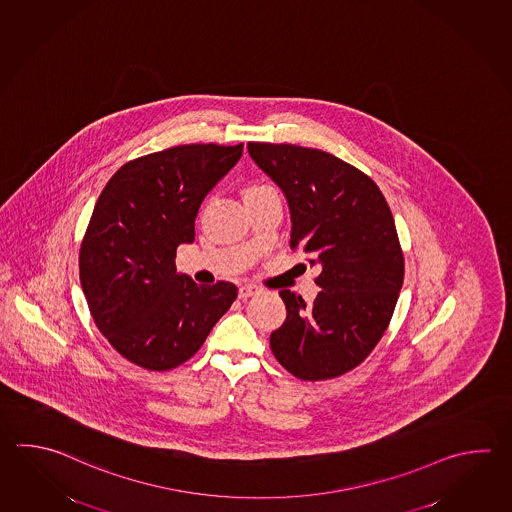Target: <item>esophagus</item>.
<instances>
[{"mask_svg": "<svg viewBox=\"0 0 512 512\" xmlns=\"http://www.w3.org/2000/svg\"><path fill=\"white\" fill-rule=\"evenodd\" d=\"M259 292H261V288L255 286V284H242L239 288V297L240 299H248L251 295Z\"/></svg>", "mask_w": 512, "mask_h": 512, "instance_id": "1", "label": "esophagus"}]
</instances>
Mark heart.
I'll use <instances>...</instances> for the list:
<instances>
[{
	"label": "heart",
	"mask_w": 512,
	"mask_h": 512,
	"mask_svg": "<svg viewBox=\"0 0 512 512\" xmlns=\"http://www.w3.org/2000/svg\"><path fill=\"white\" fill-rule=\"evenodd\" d=\"M270 188V186H251V188L246 189V193H253V191H261V189Z\"/></svg>",
	"instance_id": "heart-1"
}]
</instances>
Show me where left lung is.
Wrapping results in <instances>:
<instances>
[{
    "instance_id": "obj_1",
    "label": "left lung",
    "mask_w": 512,
    "mask_h": 512,
    "mask_svg": "<svg viewBox=\"0 0 512 512\" xmlns=\"http://www.w3.org/2000/svg\"><path fill=\"white\" fill-rule=\"evenodd\" d=\"M248 151L288 200L290 248L321 266L312 304L279 292L286 321L270 335L273 355L304 381L343 376L376 348L403 286L392 211L372 178L321 149L250 142Z\"/></svg>"
}]
</instances>
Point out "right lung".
<instances>
[{
    "instance_id": "add662e5",
    "label": "right lung",
    "mask_w": 512,
    "mask_h": 512,
    "mask_svg": "<svg viewBox=\"0 0 512 512\" xmlns=\"http://www.w3.org/2000/svg\"><path fill=\"white\" fill-rule=\"evenodd\" d=\"M242 157L239 146L169 147L127 162L105 184L80 248L94 324L127 361L171 370L199 352L237 299V286L177 273L200 204Z\"/></svg>"
}]
</instances>
